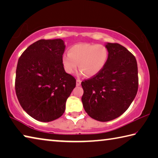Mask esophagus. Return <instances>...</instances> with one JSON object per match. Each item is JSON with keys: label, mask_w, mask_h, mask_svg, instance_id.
Returning <instances> with one entry per match:
<instances>
[{"label": "esophagus", "mask_w": 158, "mask_h": 158, "mask_svg": "<svg viewBox=\"0 0 158 158\" xmlns=\"http://www.w3.org/2000/svg\"><path fill=\"white\" fill-rule=\"evenodd\" d=\"M81 79H77V85H81Z\"/></svg>", "instance_id": "34e87169"}]
</instances>
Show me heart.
Returning <instances> with one entry per match:
<instances>
[{
    "label": "heart",
    "instance_id": "1",
    "mask_svg": "<svg viewBox=\"0 0 158 158\" xmlns=\"http://www.w3.org/2000/svg\"><path fill=\"white\" fill-rule=\"evenodd\" d=\"M109 57V51L100 44L81 43L73 45L68 54L64 55L63 64L67 73H73L78 68L88 77L98 74L105 67Z\"/></svg>",
    "mask_w": 158,
    "mask_h": 158
}]
</instances>
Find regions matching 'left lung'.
Masks as SVG:
<instances>
[{
  "mask_svg": "<svg viewBox=\"0 0 158 158\" xmlns=\"http://www.w3.org/2000/svg\"><path fill=\"white\" fill-rule=\"evenodd\" d=\"M109 57L102 69L81 82L83 106L92 118L106 122L116 118L129 108L137 93L136 58L125 47L107 43Z\"/></svg>",
  "mask_w": 158,
  "mask_h": 158,
  "instance_id": "obj_1",
  "label": "left lung"
}]
</instances>
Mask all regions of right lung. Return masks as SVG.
Returning a JSON list of instances; mask_svg holds the SVG:
<instances>
[{
  "label": "right lung",
  "mask_w": 158,
  "mask_h": 158,
  "mask_svg": "<svg viewBox=\"0 0 158 158\" xmlns=\"http://www.w3.org/2000/svg\"><path fill=\"white\" fill-rule=\"evenodd\" d=\"M65 48L61 39L40 40L19 58L16 95L23 110L37 121L49 122L62 116L76 86L75 78L63 68Z\"/></svg>",
  "instance_id": "1"
}]
</instances>
